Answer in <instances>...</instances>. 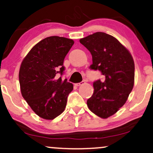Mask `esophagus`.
<instances>
[{
	"label": "esophagus",
	"instance_id": "esophagus-1",
	"mask_svg": "<svg viewBox=\"0 0 153 153\" xmlns=\"http://www.w3.org/2000/svg\"><path fill=\"white\" fill-rule=\"evenodd\" d=\"M84 83H85V81H81L80 83H75V85H76V86H79V85H81L84 84Z\"/></svg>",
	"mask_w": 153,
	"mask_h": 153
}]
</instances>
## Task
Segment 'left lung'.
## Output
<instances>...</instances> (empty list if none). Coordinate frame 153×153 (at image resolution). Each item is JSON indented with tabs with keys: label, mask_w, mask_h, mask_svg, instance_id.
<instances>
[{
	"label": "left lung",
	"mask_w": 153,
	"mask_h": 153,
	"mask_svg": "<svg viewBox=\"0 0 153 153\" xmlns=\"http://www.w3.org/2000/svg\"><path fill=\"white\" fill-rule=\"evenodd\" d=\"M80 43L91 52L90 69L99 70L102 80L93 82L94 93L87 100L93 114L107 118L126 102L134 83V62L128 50L116 38L97 32L81 39Z\"/></svg>",
	"instance_id": "8db88e82"
}]
</instances>
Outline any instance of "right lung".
<instances>
[{
  "mask_svg": "<svg viewBox=\"0 0 153 153\" xmlns=\"http://www.w3.org/2000/svg\"><path fill=\"white\" fill-rule=\"evenodd\" d=\"M74 41L51 36L33 47L23 60L19 79L21 92L40 118L53 120L64 111L73 84L62 80L64 59Z\"/></svg>",
  "mask_w": 153,
  "mask_h": 153,
  "instance_id": "add662e5",
  "label": "right lung"
}]
</instances>
